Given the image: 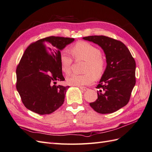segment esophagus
Segmentation results:
<instances>
[{"label": "esophagus", "instance_id": "obj_1", "mask_svg": "<svg viewBox=\"0 0 152 152\" xmlns=\"http://www.w3.org/2000/svg\"><path fill=\"white\" fill-rule=\"evenodd\" d=\"M80 88L81 89V91H87V89H88L87 87H80Z\"/></svg>", "mask_w": 152, "mask_h": 152}]
</instances>
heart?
<instances>
[{"label":"heart","mask_w":152,"mask_h":152,"mask_svg":"<svg viewBox=\"0 0 152 152\" xmlns=\"http://www.w3.org/2000/svg\"><path fill=\"white\" fill-rule=\"evenodd\" d=\"M70 51L77 60L86 61L83 75H72L67 78V83L71 86L81 87L91 85L97 78L102 76L104 69V61L101 56L100 50L90 43L80 41L70 48ZM60 69L65 75H69L71 71L72 60L67 53L62 52L59 58Z\"/></svg>","instance_id":"obj_1"}]
</instances>
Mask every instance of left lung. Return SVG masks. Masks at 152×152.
Returning <instances> with one entry per match:
<instances>
[{
    "mask_svg": "<svg viewBox=\"0 0 152 152\" xmlns=\"http://www.w3.org/2000/svg\"><path fill=\"white\" fill-rule=\"evenodd\" d=\"M105 54L107 67L97 88L98 99L90 106L99 114H110L124 107L135 85V61L123 42L105 36H89Z\"/></svg>",
    "mask_w": 152,
    "mask_h": 152,
    "instance_id": "left-lung-1",
    "label": "left lung"
}]
</instances>
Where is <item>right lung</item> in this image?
<instances>
[{
	"label": "right lung",
	"instance_id": "1",
	"mask_svg": "<svg viewBox=\"0 0 152 152\" xmlns=\"http://www.w3.org/2000/svg\"><path fill=\"white\" fill-rule=\"evenodd\" d=\"M75 38L49 37L32 43L25 50L16 70L17 90L24 106L40 115L49 114L63 104L69 86L56 85L64 81L60 50Z\"/></svg>",
	"mask_w": 152,
	"mask_h": 152
}]
</instances>
